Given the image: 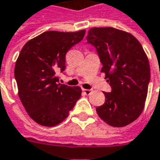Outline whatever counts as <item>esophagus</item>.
I'll list each match as a JSON object with an SVG mask.
<instances>
[{"instance_id": "1", "label": "esophagus", "mask_w": 160, "mask_h": 160, "mask_svg": "<svg viewBox=\"0 0 160 160\" xmlns=\"http://www.w3.org/2000/svg\"><path fill=\"white\" fill-rule=\"evenodd\" d=\"M82 92H83V93L86 95H90L92 93V91L91 90H88V89H82Z\"/></svg>"}]
</instances>
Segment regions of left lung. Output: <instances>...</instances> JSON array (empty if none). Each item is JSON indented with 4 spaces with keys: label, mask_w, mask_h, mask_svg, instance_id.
<instances>
[{
    "label": "left lung",
    "mask_w": 160,
    "mask_h": 160,
    "mask_svg": "<svg viewBox=\"0 0 160 160\" xmlns=\"http://www.w3.org/2000/svg\"><path fill=\"white\" fill-rule=\"evenodd\" d=\"M86 38L96 48L102 64L101 71L112 87L96 112L110 125L125 126L144 109L150 80L148 58L136 37L113 27L91 28Z\"/></svg>",
    "instance_id": "1"
}]
</instances>
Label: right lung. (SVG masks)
<instances>
[{
  "instance_id": "1",
  "label": "right lung",
  "mask_w": 160,
  "mask_h": 160,
  "mask_svg": "<svg viewBox=\"0 0 160 160\" xmlns=\"http://www.w3.org/2000/svg\"><path fill=\"white\" fill-rule=\"evenodd\" d=\"M85 30L48 31L29 40L22 48L14 68L18 95L29 116L44 126H55L68 117L80 98L79 86L58 83L65 70V56L80 42Z\"/></svg>"
}]
</instances>
